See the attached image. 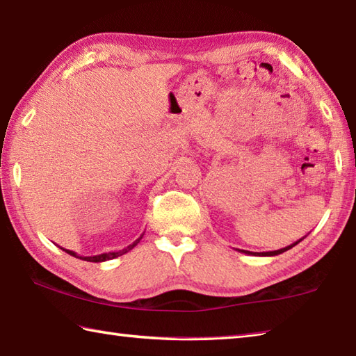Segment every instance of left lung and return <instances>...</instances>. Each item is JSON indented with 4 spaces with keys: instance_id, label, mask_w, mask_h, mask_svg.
Segmentation results:
<instances>
[{
    "instance_id": "8db88e82",
    "label": "left lung",
    "mask_w": 356,
    "mask_h": 356,
    "mask_svg": "<svg viewBox=\"0 0 356 356\" xmlns=\"http://www.w3.org/2000/svg\"><path fill=\"white\" fill-rule=\"evenodd\" d=\"M305 238V236H304ZM302 238V239H304ZM302 239H299V241H296V242H293V243H290V245H287V247H284V248H280V250H275V252H262V253H253V252H248V250H238V252H241V253H245V254H252V256H276V254H281V253H284V252H287V250H290V248H293L295 245H298L299 242H301Z\"/></svg>"
}]
</instances>
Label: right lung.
<instances>
[{"label":"right lung","mask_w":356,"mask_h":356,"mask_svg":"<svg viewBox=\"0 0 356 356\" xmlns=\"http://www.w3.org/2000/svg\"><path fill=\"white\" fill-rule=\"evenodd\" d=\"M142 238H143V234L140 236V238L132 242L131 245H128L127 248H123V250H118V252H109V253H102V254H95V256H80V254H76L75 252H72V250H66V248H61V247L60 248L63 250V252H66L67 254H71L74 257H79V259H83V261H88V262H104V261H109V259H115V257L122 256L124 253H128L129 250L134 248L137 243L140 242Z\"/></svg>","instance_id":"obj_1"}]
</instances>
